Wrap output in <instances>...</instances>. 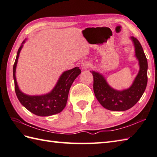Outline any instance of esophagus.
Wrapping results in <instances>:
<instances>
[{"instance_id":"obj_1","label":"esophagus","mask_w":157,"mask_h":157,"mask_svg":"<svg viewBox=\"0 0 157 157\" xmlns=\"http://www.w3.org/2000/svg\"><path fill=\"white\" fill-rule=\"evenodd\" d=\"M91 63L90 62H88V61H84V62H83L81 64V67H82V69H88L89 67H91Z\"/></svg>"}]
</instances>
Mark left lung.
<instances>
[{
  "label": "left lung",
  "mask_w": 157,
  "mask_h": 157,
  "mask_svg": "<svg viewBox=\"0 0 157 157\" xmlns=\"http://www.w3.org/2000/svg\"><path fill=\"white\" fill-rule=\"evenodd\" d=\"M135 46L136 56L139 60L140 71L130 88L116 90L109 86L104 77L98 72L90 71L93 75V90L101 105L112 111H125L138 102L146 90L148 76V61L143 48L138 40L131 36Z\"/></svg>",
  "instance_id": "1"
}]
</instances>
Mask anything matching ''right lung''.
Listing matches in <instances>:
<instances>
[{
    "mask_svg": "<svg viewBox=\"0 0 157 157\" xmlns=\"http://www.w3.org/2000/svg\"><path fill=\"white\" fill-rule=\"evenodd\" d=\"M24 43L25 40L18 49L13 68L15 91L18 100L29 111L36 116H48L61 112L66 106L69 89L75 78L81 73V70L79 67H75L64 71L60 75L53 90L48 94L39 96H30L24 94L19 89L15 78L17 60Z\"/></svg>",
    "mask_w": 157,
    "mask_h": 157,
    "instance_id": "obj_1",
    "label": "right lung"
}]
</instances>
